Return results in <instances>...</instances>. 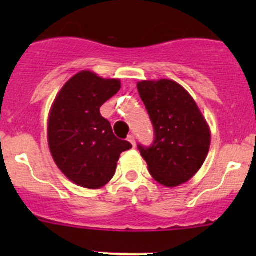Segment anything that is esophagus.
Here are the masks:
<instances>
[{
    "mask_svg": "<svg viewBox=\"0 0 256 256\" xmlns=\"http://www.w3.org/2000/svg\"><path fill=\"white\" fill-rule=\"evenodd\" d=\"M128 142H130L131 144H132L134 147H135V144H136V141H135V136H134V135H128Z\"/></svg>",
    "mask_w": 256,
    "mask_h": 256,
    "instance_id": "34e87169",
    "label": "esophagus"
}]
</instances>
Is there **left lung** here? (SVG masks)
I'll use <instances>...</instances> for the list:
<instances>
[{"instance_id": "left-lung-1", "label": "left lung", "mask_w": 256, "mask_h": 256, "mask_svg": "<svg viewBox=\"0 0 256 256\" xmlns=\"http://www.w3.org/2000/svg\"><path fill=\"white\" fill-rule=\"evenodd\" d=\"M154 140L138 144L151 176L166 187L190 180L202 167L210 146L207 121L193 98L174 80H144L138 84Z\"/></svg>"}]
</instances>
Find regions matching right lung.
Segmentation results:
<instances>
[{"label": "right lung", "mask_w": 256, "mask_h": 256, "mask_svg": "<svg viewBox=\"0 0 256 256\" xmlns=\"http://www.w3.org/2000/svg\"><path fill=\"white\" fill-rule=\"evenodd\" d=\"M118 79L89 70L76 74L56 95L49 114L48 144L54 162L76 184L98 190L114 177L121 152L132 147L112 132L100 108L120 90Z\"/></svg>", "instance_id": "1"}]
</instances>
